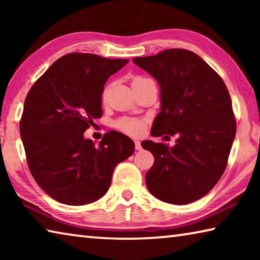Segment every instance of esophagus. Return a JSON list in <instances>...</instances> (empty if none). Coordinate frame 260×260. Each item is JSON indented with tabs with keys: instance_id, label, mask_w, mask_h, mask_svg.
I'll use <instances>...</instances> for the list:
<instances>
[{
	"instance_id": "obj_1",
	"label": "esophagus",
	"mask_w": 260,
	"mask_h": 260,
	"mask_svg": "<svg viewBox=\"0 0 260 260\" xmlns=\"http://www.w3.org/2000/svg\"><path fill=\"white\" fill-rule=\"evenodd\" d=\"M134 144H135V150H141V149H142V146H141L140 141H135Z\"/></svg>"
}]
</instances>
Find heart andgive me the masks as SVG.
<instances>
[{
  "label": "heart",
  "instance_id": "b5f03b06",
  "mask_svg": "<svg viewBox=\"0 0 260 260\" xmlns=\"http://www.w3.org/2000/svg\"><path fill=\"white\" fill-rule=\"evenodd\" d=\"M146 80V78H141V77H135L132 80V83H136V82H141ZM109 94V87L104 88L103 93H102V100L105 101L108 98ZM116 126L118 129H120L124 133L132 135V136H138L141 135L144 132V128H146V122H144L142 119H138V118H121V119L118 120L116 122Z\"/></svg>",
  "mask_w": 260,
  "mask_h": 260
}]
</instances>
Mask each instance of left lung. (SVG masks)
<instances>
[{"label": "left lung", "mask_w": 260, "mask_h": 260, "mask_svg": "<svg viewBox=\"0 0 260 260\" xmlns=\"http://www.w3.org/2000/svg\"><path fill=\"white\" fill-rule=\"evenodd\" d=\"M133 63L160 87V112L152 136L178 135L174 147L144 141L155 162L146 183L156 199L189 204L212 189L227 166L236 122L227 87L219 74L195 52L167 49ZM166 138V136H165Z\"/></svg>", "instance_id": "1"}]
</instances>
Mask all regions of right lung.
<instances>
[{"instance_id":"obj_1","label":"right lung","mask_w":260,"mask_h":260,"mask_svg":"<svg viewBox=\"0 0 260 260\" xmlns=\"http://www.w3.org/2000/svg\"><path fill=\"white\" fill-rule=\"evenodd\" d=\"M128 59L73 52L57 59L25 99L19 131L28 169L51 199L85 205L101 199L114 167L134 152L128 136L111 131L99 146L83 133L101 118L110 76Z\"/></svg>"}]
</instances>
